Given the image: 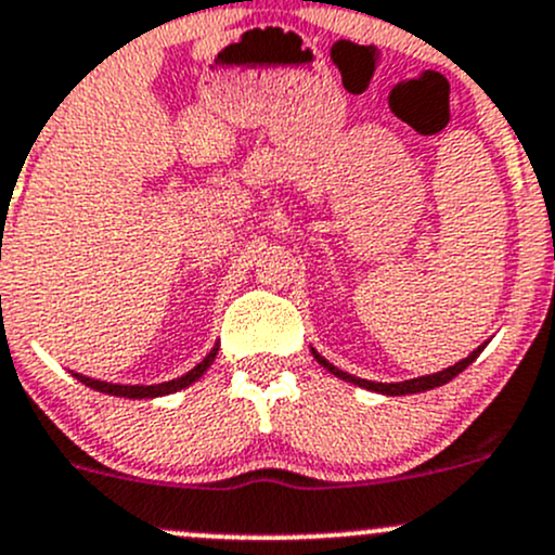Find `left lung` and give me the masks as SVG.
Segmentation results:
<instances>
[{"label":"left lung","instance_id":"left-lung-1","mask_svg":"<svg viewBox=\"0 0 555 555\" xmlns=\"http://www.w3.org/2000/svg\"><path fill=\"white\" fill-rule=\"evenodd\" d=\"M480 351H483V346H480V349H475L473 354L467 357V360L456 362V365H453V367H446V371H440V373H433V376L411 378V382H400V384H376V382H365V378L349 376V373H344V371H338V367H335V365H330V362L324 360V357H319L317 351H313V360H317L319 365H322V367H327V371L333 373V376L344 378V382L360 384V386H365V389L382 391V395H391V397H395V395H416V391H427V389H435V386H443V384H449L451 378H456L459 373H462L464 367H467L469 362H473L475 357L480 354Z\"/></svg>","mask_w":555,"mask_h":555}]
</instances>
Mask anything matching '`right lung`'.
Returning a JSON list of instances; mask_svg holds the SVG:
<instances>
[{
	"label": "right lung",
	"instance_id": "1",
	"mask_svg": "<svg viewBox=\"0 0 555 555\" xmlns=\"http://www.w3.org/2000/svg\"><path fill=\"white\" fill-rule=\"evenodd\" d=\"M215 357H217V346L211 349V354H206L204 362H198V365H195L190 373H184L182 378H173V382H166V384H158V386H120V384L93 382V378L77 376V373H75V376H77V382H82V384L91 386V389H96V391H106V395H115V397H131V400H144V397H164V395H171V391L190 386L195 382V378L204 376L206 367L215 362Z\"/></svg>",
	"mask_w": 555,
	"mask_h": 555
}]
</instances>
